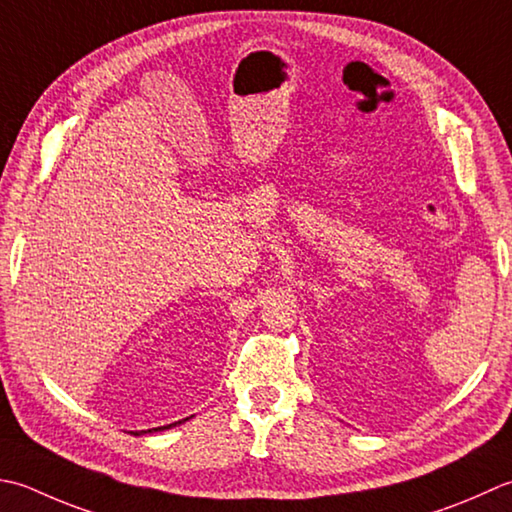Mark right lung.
Returning a JSON list of instances; mask_svg holds the SVG:
<instances>
[{"label": "right lung", "instance_id": "right-lung-1", "mask_svg": "<svg viewBox=\"0 0 512 512\" xmlns=\"http://www.w3.org/2000/svg\"><path fill=\"white\" fill-rule=\"evenodd\" d=\"M188 419V417H186ZM186 419H182V422H186ZM182 422H175V424H168V426H159V428H150L148 433H153V430H166V428H170V426H177V424H182ZM142 433H146V430H142Z\"/></svg>", "mask_w": 512, "mask_h": 512}]
</instances>
